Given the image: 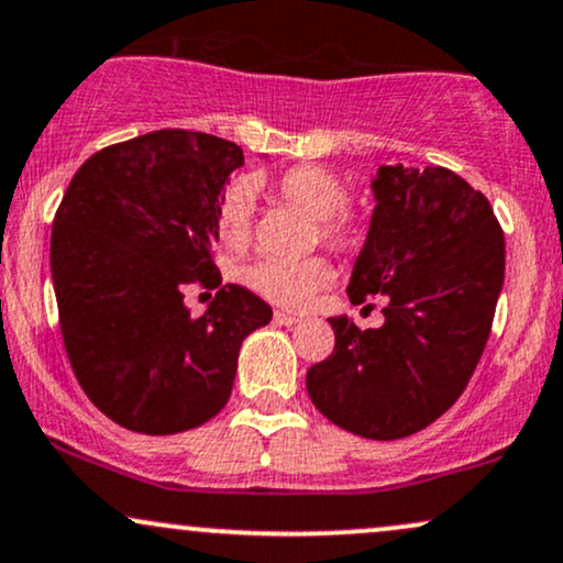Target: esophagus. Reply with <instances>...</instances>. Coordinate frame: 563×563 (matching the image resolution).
<instances>
[{
    "mask_svg": "<svg viewBox=\"0 0 563 563\" xmlns=\"http://www.w3.org/2000/svg\"><path fill=\"white\" fill-rule=\"evenodd\" d=\"M275 324H280V328H294V324L301 322V317L296 314H288V311H275Z\"/></svg>",
    "mask_w": 563,
    "mask_h": 563,
    "instance_id": "obj_1",
    "label": "esophagus"
}]
</instances>
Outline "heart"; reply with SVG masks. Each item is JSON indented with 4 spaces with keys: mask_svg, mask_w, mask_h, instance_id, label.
Returning <instances> with one entry per match:
<instances>
[{
    "mask_svg": "<svg viewBox=\"0 0 563 563\" xmlns=\"http://www.w3.org/2000/svg\"><path fill=\"white\" fill-rule=\"evenodd\" d=\"M269 191L283 205L301 209L303 214L320 222V239L338 252H349L362 241V230L351 217V186L341 175L324 170L317 165L294 167L283 173ZM217 222L220 233L230 246H241L252 235L254 222V188L252 183L235 180L225 188L217 205ZM246 283L254 290H260L264 299L280 303V307L301 309L324 290L333 280V269L324 260H260L252 267H246Z\"/></svg>",
    "mask_w": 563,
    "mask_h": 563,
    "instance_id": "obj_1",
    "label": "heart"
}]
</instances>
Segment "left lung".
<instances>
[{"instance_id":"1","label":"left lung","mask_w":563,"mask_h":563,"mask_svg":"<svg viewBox=\"0 0 563 563\" xmlns=\"http://www.w3.org/2000/svg\"><path fill=\"white\" fill-rule=\"evenodd\" d=\"M349 280L351 303L385 296L380 328L330 317L335 349L307 372L311 404L372 440L424 430L462 396L504 288V230L487 199L445 167L383 165Z\"/></svg>"}]
</instances>
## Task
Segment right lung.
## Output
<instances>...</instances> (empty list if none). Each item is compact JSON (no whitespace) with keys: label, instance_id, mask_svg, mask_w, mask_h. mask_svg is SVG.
Segmentation results:
<instances>
[{"label":"right lung","instance_id":"1","mask_svg":"<svg viewBox=\"0 0 563 563\" xmlns=\"http://www.w3.org/2000/svg\"><path fill=\"white\" fill-rule=\"evenodd\" d=\"M241 165L233 141L154 131L88 157L54 214L67 358L91 404L128 430L175 435L212 419L233 390L241 343L273 320L241 286H222L199 317L183 301L191 283H222L217 205Z\"/></svg>","mask_w":563,"mask_h":563}]
</instances>
